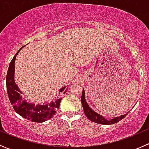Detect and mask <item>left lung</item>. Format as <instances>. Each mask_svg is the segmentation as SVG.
Returning a JSON list of instances; mask_svg holds the SVG:
<instances>
[{
	"mask_svg": "<svg viewBox=\"0 0 149 149\" xmlns=\"http://www.w3.org/2000/svg\"><path fill=\"white\" fill-rule=\"evenodd\" d=\"M81 104L82 106H83V109L84 111V113H85L86 116L88 118L89 120L94 122V123H98V124H102V125H112L117 123L118 122L121 120L122 119L125 118V117L127 115V114L124 115H120V117H116V118H113L112 120H107L105 119L104 117L100 115V114L97 113L96 112H94V110H92L91 108L89 107V106L87 104L86 101L85 99V91L83 89L81 94Z\"/></svg>",
	"mask_w": 149,
	"mask_h": 149,
	"instance_id": "8db88e82",
	"label": "left lung"
}]
</instances>
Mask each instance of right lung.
<instances>
[{"label": "right lung", "instance_id": "add662e5", "mask_svg": "<svg viewBox=\"0 0 149 149\" xmlns=\"http://www.w3.org/2000/svg\"><path fill=\"white\" fill-rule=\"evenodd\" d=\"M22 47L21 49H22ZM21 49L16 52V55L10 61L6 75V88L10 102L13 105V108L16 113L19 114L22 118L27 119L35 123H43V122L50 119L56 112V109L60 107L61 101L62 100L59 95L55 97V100L50 102H46V104L35 105L34 104L27 102L23 100L22 96V91L17 86L14 81L15 72V61L17 54ZM66 86L63 87L59 90L60 92L65 94L67 89ZM68 88V87H67Z\"/></svg>", "mask_w": 149, "mask_h": 149}]
</instances>
